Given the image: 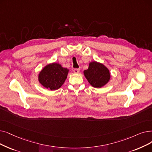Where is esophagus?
<instances>
[{"instance_id":"1","label":"esophagus","mask_w":152,"mask_h":152,"mask_svg":"<svg viewBox=\"0 0 152 152\" xmlns=\"http://www.w3.org/2000/svg\"><path fill=\"white\" fill-rule=\"evenodd\" d=\"M80 69H78V68H77V69H74V70H73L74 73H75V74H78L79 72H80Z\"/></svg>"}]
</instances>
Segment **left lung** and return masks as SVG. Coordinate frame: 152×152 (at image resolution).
<instances>
[{
    "mask_svg": "<svg viewBox=\"0 0 152 152\" xmlns=\"http://www.w3.org/2000/svg\"><path fill=\"white\" fill-rule=\"evenodd\" d=\"M83 73L89 83L95 88L104 86L110 80L109 69L102 63L95 61L89 63L88 69Z\"/></svg>",
    "mask_w": 152,
    "mask_h": 152,
    "instance_id": "1",
    "label": "left lung"
}]
</instances>
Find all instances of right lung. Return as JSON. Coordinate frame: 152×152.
I'll list each match as a JSON object with an SVG mask.
<instances>
[{
  "label": "right lung",
  "mask_w": 152,
  "mask_h": 152,
  "mask_svg": "<svg viewBox=\"0 0 152 152\" xmlns=\"http://www.w3.org/2000/svg\"><path fill=\"white\" fill-rule=\"evenodd\" d=\"M69 69L57 63L48 64L39 72L38 80L43 86L51 91L61 88L67 78Z\"/></svg>",
  "instance_id": "1"
}]
</instances>
